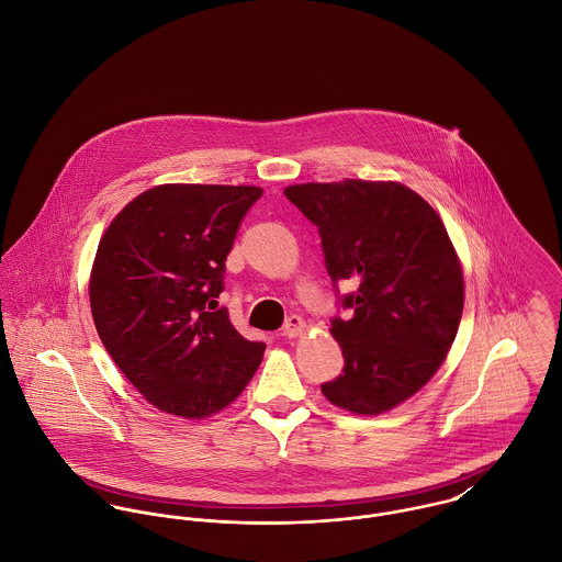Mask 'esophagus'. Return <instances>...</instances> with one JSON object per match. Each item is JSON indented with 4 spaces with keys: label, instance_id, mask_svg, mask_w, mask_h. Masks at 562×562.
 Segmentation results:
<instances>
[{
    "label": "esophagus",
    "instance_id": "esophagus-1",
    "mask_svg": "<svg viewBox=\"0 0 562 562\" xmlns=\"http://www.w3.org/2000/svg\"><path fill=\"white\" fill-rule=\"evenodd\" d=\"M305 328L307 326H305V321L301 316H290L285 326H283V335L285 337H301L305 333Z\"/></svg>",
    "mask_w": 562,
    "mask_h": 562
}]
</instances>
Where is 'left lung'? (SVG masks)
<instances>
[{
  "mask_svg": "<svg viewBox=\"0 0 562 562\" xmlns=\"http://www.w3.org/2000/svg\"><path fill=\"white\" fill-rule=\"evenodd\" d=\"M283 192L318 225L330 279L359 283L344 299L352 318L330 326L346 363L322 394L355 415L387 413L452 348L465 303L457 248L430 203L401 181H310Z\"/></svg>",
  "mask_w": 562,
  "mask_h": 562,
  "instance_id": "1",
  "label": "left lung"
}]
</instances>
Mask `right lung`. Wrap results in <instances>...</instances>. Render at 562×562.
Masks as SVG:
<instances>
[{"mask_svg": "<svg viewBox=\"0 0 562 562\" xmlns=\"http://www.w3.org/2000/svg\"><path fill=\"white\" fill-rule=\"evenodd\" d=\"M257 186L161 183L132 199L103 232L88 296L97 333L143 398L183 419L229 406L266 346L216 310L225 259Z\"/></svg>", "mask_w": 562, "mask_h": 562, "instance_id": "right-lung-1", "label": "right lung"}]
</instances>
